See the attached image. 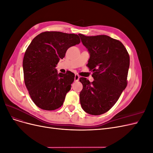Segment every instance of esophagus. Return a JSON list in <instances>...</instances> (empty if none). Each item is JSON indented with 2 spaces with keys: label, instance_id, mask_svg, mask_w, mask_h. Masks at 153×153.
Returning a JSON list of instances; mask_svg holds the SVG:
<instances>
[{
  "label": "esophagus",
  "instance_id": "34e87169",
  "mask_svg": "<svg viewBox=\"0 0 153 153\" xmlns=\"http://www.w3.org/2000/svg\"><path fill=\"white\" fill-rule=\"evenodd\" d=\"M79 78H80V76L78 75H75V81H78L79 80Z\"/></svg>",
  "mask_w": 153,
  "mask_h": 153
}]
</instances>
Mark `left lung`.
<instances>
[{"label":"left lung","mask_w":153,"mask_h":153,"mask_svg":"<svg viewBox=\"0 0 153 153\" xmlns=\"http://www.w3.org/2000/svg\"><path fill=\"white\" fill-rule=\"evenodd\" d=\"M78 35L90 53L87 66L94 80L90 82L80 78V104L88 114H103L115 104L127 86L129 55L121 41L108 36Z\"/></svg>","instance_id":"1"}]
</instances>
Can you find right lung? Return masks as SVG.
<instances>
[{"label":"right lung","instance_id":"1","mask_svg":"<svg viewBox=\"0 0 153 153\" xmlns=\"http://www.w3.org/2000/svg\"><path fill=\"white\" fill-rule=\"evenodd\" d=\"M80 43L77 34L57 31L43 32L31 41L23 60L24 76L30 98L39 108L54 110L62 105L75 74H58L55 67L69 47Z\"/></svg>","mask_w":153,"mask_h":153}]
</instances>
